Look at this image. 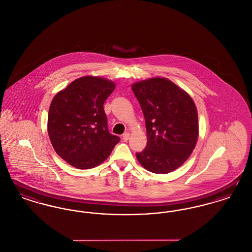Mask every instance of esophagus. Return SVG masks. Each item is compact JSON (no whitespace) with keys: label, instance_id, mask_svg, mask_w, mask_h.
Listing matches in <instances>:
<instances>
[{"label":"esophagus","instance_id":"34e87169","mask_svg":"<svg viewBox=\"0 0 252 252\" xmlns=\"http://www.w3.org/2000/svg\"><path fill=\"white\" fill-rule=\"evenodd\" d=\"M122 139H123L124 142H126V141L129 139V133H128V132L125 133V134L123 135V138H122Z\"/></svg>","mask_w":252,"mask_h":252}]
</instances>
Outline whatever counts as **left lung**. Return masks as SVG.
<instances>
[{
    "label": "left lung",
    "mask_w": 252,
    "mask_h": 252,
    "mask_svg": "<svg viewBox=\"0 0 252 252\" xmlns=\"http://www.w3.org/2000/svg\"><path fill=\"white\" fill-rule=\"evenodd\" d=\"M144 113L147 144L136 153L139 162L156 174H167L190 157L198 137V117L191 96L166 78L132 85Z\"/></svg>",
    "instance_id": "1"
}]
</instances>
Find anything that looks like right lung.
Segmentation results:
<instances>
[{"mask_svg":"<svg viewBox=\"0 0 252 252\" xmlns=\"http://www.w3.org/2000/svg\"><path fill=\"white\" fill-rule=\"evenodd\" d=\"M114 89L108 79L84 76L54 97L49 108V138L57 154L73 167H95L120 142L108 131L103 107Z\"/></svg>","mask_w":252,"mask_h":252,"instance_id":"add662e5","label":"right lung"}]
</instances>
